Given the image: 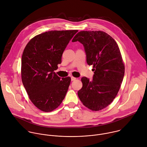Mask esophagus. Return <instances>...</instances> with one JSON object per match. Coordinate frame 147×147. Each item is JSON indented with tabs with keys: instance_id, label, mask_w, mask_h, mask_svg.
Masks as SVG:
<instances>
[{
	"instance_id": "esophagus-1",
	"label": "esophagus",
	"mask_w": 147,
	"mask_h": 147,
	"mask_svg": "<svg viewBox=\"0 0 147 147\" xmlns=\"http://www.w3.org/2000/svg\"><path fill=\"white\" fill-rule=\"evenodd\" d=\"M71 81H75L76 80V78H75V77H71Z\"/></svg>"
}]
</instances>
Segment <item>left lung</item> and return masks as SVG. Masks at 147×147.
<instances>
[{"instance_id":"obj_1","label":"left lung","mask_w":147,"mask_h":147,"mask_svg":"<svg viewBox=\"0 0 147 147\" xmlns=\"http://www.w3.org/2000/svg\"><path fill=\"white\" fill-rule=\"evenodd\" d=\"M83 44L86 61L93 66V80L81 78L82 88L78 96L84 106L93 111L108 107L116 97L125 73L120 49L115 39L102 31H81L72 42Z\"/></svg>"}]
</instances>
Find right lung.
<instances>
[{
    "label": "right lung",
    "instance_id": "right-lung-1",
    "mask_svg": "<svg viewBox=\"0 0 147 147\" xmlns=\"http://www.w3.org/2000/svg\"><path fill=\"white\" fill-rule=\"evenodd\" d=\"M78 30L49 31L35 36L26 45L22 57L21 77L32 103L49 112L65 98L71 82L54 71L61 63L62 55Z\"/></svg>",
    "mask_w": 147,
    "mask_h": 147
}]
</instances>
